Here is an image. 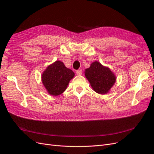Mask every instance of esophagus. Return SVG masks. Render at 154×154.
Segmentation results:
<instances>
[{
  "label": "esophagus",
  "mask_w": 154,
  "mask_h": 154,
  "mask_svg": "<svg viewBox=\"0 0 154 154\" xmlns=\"http://www.w3.org/2000/svg\"><path fill=\"white\" fill-rule=\"evenodd\" d=\"M76 72L78 75H81V74H82V70H78V71H76Z\"/></svg>",
  "instance_id": "esophagus-1"
}]
</instances>
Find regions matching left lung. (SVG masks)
Masks as SVG:
<instances>
[{
    "instance_id": "left-lung-1",
    "label": "left lung",
    "mask_w": 154,
    "mask_h": 154,
    "mask_svg": "<svg viewBox=\"0 0 154 154\" xmlns=\"http://www.w3.org/2000/svg\"><path fill=\"white\" fill-rule=\"evenodd\" d=\"M85 75L93 90L99 94H106L116 82V76L109 68L103 66L98 62H93L85 70Z\"/></svg>"
}]
</instances>
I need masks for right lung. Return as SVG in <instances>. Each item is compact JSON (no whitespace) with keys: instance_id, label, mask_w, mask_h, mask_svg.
Instances as JSON below:
<instances>
[{"instance_id":"add662e5","label":"right lung","mask_w":154,"mask_h":154,"mask_svg":"<svg viewBox=\"0 0 154 154\" xmlns=\"http://www.w3.org/2000/svg\"><path fill=\"white\" fill-rule=\"evenodd\" d=\"M74 76L72 70L67 68L61 61H57L46 69L42 80L48 93L53 96H58L66 91Z\"/></svg>"}]
</instances>
